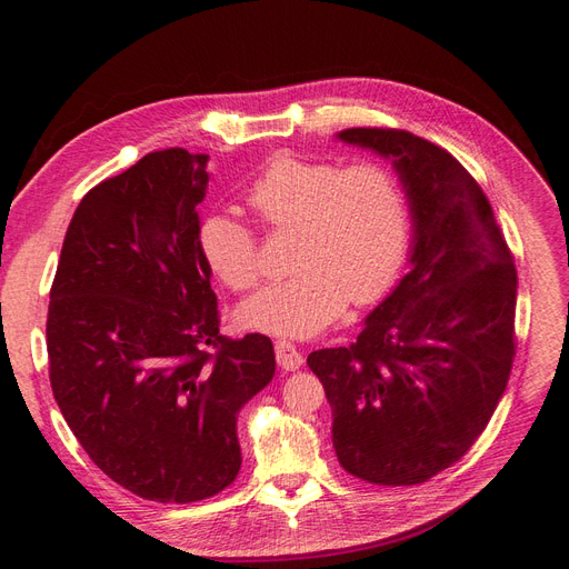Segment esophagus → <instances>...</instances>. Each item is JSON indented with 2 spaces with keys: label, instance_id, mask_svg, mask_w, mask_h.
<instances>
[{
  "label": "esophagus",
  "instance_id": "34e87169",
  "mask_svg": "<svg viewBox=\"0 0 569 569\" xmlns=\"http://www.w3.org/2000/svg\"><path fill=\"white\" fill-rule=\"evenodd\" d=\"M276 358H278V365L284 371H297L303 365L301 350L293 346V343H289V341H278L276 343Z\"/></svg>",
  "mask_w": 569,
  "mask_h": 569
}]
</instances>
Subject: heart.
<instances>
[{
    "label": "heart",
    "mask_w": 569,
    "mask_h": 569,
    "mask_svg": "<svg viewBox=\"0 0 569 569\" xmlns=\"http://www.w3.org/2000/svg\"><path fill=\"white\" fill-rule=\"evenodd\" d=\"M257 217L297 230L291 268L297 276L247 299L234 318L249 331L308 339L320 335L348 301L371 303L388 291L409 244L407 198L396 173L377 162L341 167L331 160L272 158L247 190ZM204 263L226 287L259 282L253 232L226 211L200 223Z\"/></svg>",
    "instance_id": "obj_1"
}]
</instances>
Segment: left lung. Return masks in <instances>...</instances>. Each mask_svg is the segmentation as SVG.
Segmentation results:
<instances>
[{"instance_id":"8db88e82","label":"left lung","mask_w":569,"mask_h":569,"mask_svg":"<svg viewBox=\"0 0 569 569\" xmlns=\"http://www.w3.org/2000/svg\"><path fill=\"white\" fill-rule=\"evenodd\" d=\"M337 139L393 164L405 190L409 272L356 343L312 350L331 442L350 476L417 485L459 461L492 419L516 356V263L485 192L452 154L398 129Z\"/></svg>"}]
</instances>
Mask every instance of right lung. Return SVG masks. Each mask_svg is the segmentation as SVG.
Returning <instances> with one entry per match:
<instances>
[{"label":"right lung","instance_id":"right-lung-1","mask_svg":"<svg viewBox=\"0 0 569 569\" xmlns=\"http://www.w3.org/2000/svg\"><path fill=\"white\" fill-rule=\"evenodd\" d=\"M207 162L169 148L91 188L51 284L53 398L108 478L160 503L238 478V415L276 377L268 337L219 335L198 244Z\"/></svg>","mask_w":569,"mask_h":569}]
</instances>
